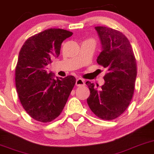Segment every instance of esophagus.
Returning <instances> with one entry per match:
<instances>
[{
	"instance_id": "obj_1",
	"label": "esophagus",
	"mask_w": 154,
	"mask_h": 154,
	"mask_svg": "<svg viewBox=\"0 0 154 154\" xmlns=\"http://www.w3.org/2000/svg\"><path fill=\"white\" fill-rule=\"evenodd\" d=\"M85 85V80H84L83 79L78 78L76 80V85H77V87H81V86H84Z\"/></svg>"
}]
</instances>
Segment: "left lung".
<instances>
[{"instance_id":"1","label":"left lung","mask_w":154,"mask_h":154,"mask_svg":"<svg viewBox=\"0 0 154 154\" xmlns=\"http://www.w3.org/2000/svg\"><path fill=\"white\" fill-rule=\"evenodd\" d=\"M102 45L98 64L107 69L105 83L87 81L90 90L87 103L91 111L106 120L116 119L125 111L134 94L137 63L128 38L122 32L106 26H96Z\"/></svg>"}]
</instances>
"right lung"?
Segmentation results:
<instances>
[{
    "label": "right lung",
    "instance_id": "1",
    "mask_svg": "<svg viewBox=\"0 0 154 154\" xmlns=\"http://www.w3.org/2000/svg\"><path fill=\"white\" fill-rule=\"evenodd\" d=\"M73 33L62 29H48L24 42L15 67V85L20 103L34 120L49 122L63 111L75 85L69 75L54 78L47 66L60 55L61 44Z\"/></svg>",
    "mask_w": 154,
    "mask_h": 154
}]
</instances>
